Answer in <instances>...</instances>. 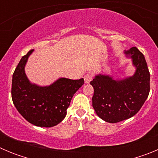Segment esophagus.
I'll use <instances>...</instances> for the list:
<instances>
[{
  "mask_svg": "<svg viewBox=\"0 0 158 158\" xmlns=\"http://www.w3.org/2000/svg\"><path fill=\"white\" fill-rule=\"evenodd\" d=\"M84 80H85V82L86 84H89V82L93 80V74L92 73H87V74H85V77H84Z\"/></svg>",
  "mask_w": 158,
  "mask_h": 158,
  "instance_id": "1",
  "label": "esophagus"
}]
</instances>
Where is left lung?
Returning a JSON list of instances; mask_svg holds the SVG:
<instances>
[{
  "label": "left lung",
  "mask_w": 158,
  "mask_h": 158,
  "mask_svg": "<svg viewBox=\"0 0 158 158\" xmlns=\"http://www.w3.org/2000/svg\"><path fill=\"white\" fill-rule=\"evenodd\" d=\"M135 68L133 76L114 79L97 74L90 82L94 89L93 107L105 122L115 123L131 118L141 109L150 93V72L144 55L137 47L124 51Z\"/></svg>",
  "instance_id": "1"
}]
</instances>
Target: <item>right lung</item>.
Listing matches in <instances>:
<instances>
[{"instance_id":"right-lung-1","label":"right lung","mask_w":158,"mask_h":158,"mask_svg":"<svg viewBox=\"0 0 158 158\" xmlns=\"http://www.w3.org/2000/svg\"><path fill=\"white\" fill-rule=\"evenodd\" d=\"M34 50L22 57L12 75V99L23 118L35 126L51 127L62 122L74 93L84 79L61 77L48 86L32 84L25 73V65Z\"/></svg>"}]
</instances>
